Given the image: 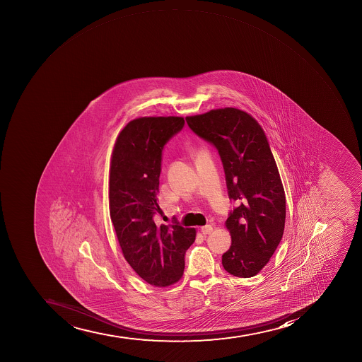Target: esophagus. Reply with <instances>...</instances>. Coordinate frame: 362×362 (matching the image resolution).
I'll list each match as a JSON object with an SVG mask.
<instances>
[{"label":"esophagus","mask_w":362,"mask_h":362,"mask_svg":"<svg viewBox=\"0 0 362 362\" xmlns=\"http://www.w3.org/2000/svg\"><path fill=\"white\" fill-rule=\"evenodd\" d=\"M200 231L204 235H209L213 231V227H211V224H206L204 227L200 228Z\"/></svg>","instance_id":"obj_1"}]
</instances>
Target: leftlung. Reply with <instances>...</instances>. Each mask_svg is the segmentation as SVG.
<instances>
[{
    "instance_id": "obj_1",
    "label": "left lung",
    "mask_w": 362,
    "mask_h": 362,
    "mask_svg": "<svg viewBox=\"0 0 362 362\" xmlns=\"http://www.w3.org/2000/svg\"><path fill=\"white\" fill-rule=\"evenodd\" d=\"M185 119L195 134L218 148L228 193L238 204L224 223L231 245L222 265L235 276H255L278 247L286 220L285 189L265 132L252 115L236 107Z\"/></svg>"
}]
</instances>
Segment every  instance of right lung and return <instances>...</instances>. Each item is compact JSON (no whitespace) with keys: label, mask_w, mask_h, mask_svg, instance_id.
I'll return each instance as SVG.
<instances>
[{"label":"right lung","mask_w":362,"mask_h":362,"mask_svg":"<svg viewBox=\"0 0 362 362\" xmlns=\"http://www.w3.org/2000/svg\"><path fill=\"white\" fill-rule=\"evenodd\" d=\"M182 117H141L115 139L110 163V216L122 255L134 272L155 287L180 281L184 255L195 240L194 228L155 223L162 149L184 126Z\"/></svg>","instance_id":"right-lung-1"}]
</instances>
